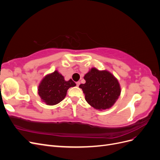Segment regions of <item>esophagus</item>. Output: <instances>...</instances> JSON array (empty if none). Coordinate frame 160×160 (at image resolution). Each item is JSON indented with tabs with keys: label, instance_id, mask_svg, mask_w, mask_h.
<instances>
[{
	"label": "esophagus",
	"instance_id": "obj_1",
	"mask_svg": "<svg viewBox=\"0 0 160 160\" xmlns=\"http://www.w3.org/2000/svg\"><path fill=\"white\" fill-rule=\"evenodd\" d=\"M79 85H80V82H79V81H77V82H76V85H77V87H79Z\"/></svg>",
	"mask_w": 160,
	"mask_h": 160
}]
</instances>
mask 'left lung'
Wrapping results in <instances>:
<instances>
[{
    "label": "left lung",
    "mask_w": 160,
    "mask_h": 160,
    "mask_svg": "<svg viewBox=\"0 0 160 160\" xmlns=\"http://www.w3.org/2000/svg\"><path fill=\"white\" fill-rule=\"evenodd\" d=\"M84 79L85 83L81 84L79 88L83 91L87 102L96 109L110 108L120 95L118 81L107 71L92 68Z\"/></svg>",
    "instance_id": "8db88e82"
}]
</instances>
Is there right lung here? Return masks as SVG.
Instances as JSON below:
<instances>
[{"mask_svg":"<svg viewBox=\"0 0 160 160\" xmlns=\"http://www.w3.org/2000/svg\"><path fill=\"white\" fill-rule=\"evenodd\" d=\"M75 85L72 79L65 81L63 76L55 71L41 81L38 93L47 105H53L61 102L65 98L68 89Z\"/></svg>","mask_w":160,"mask_h":160,"instance_id":"obj_1","label":"right lung"}]
</instances>
